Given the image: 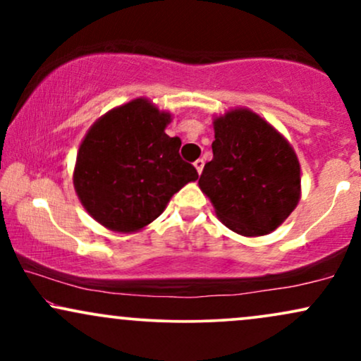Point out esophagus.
Listing matches in <instances>:
<instances>
[{
  "instance_id": "34e87169",
  "label": "esophagus",
  "mask_w": 361,
  "mask_h": 361,
  "mask_svg": "<svg viewBox=\"0 0 361 361\" xmlns=\"http://www.w3.org/2000/svg\"><path fill=\"white\" fill-rule=\"evenodd\" d=\"M195 168H197V171H198V175H200V173L202 171H204V164H205V161L204 159H202V157H200V159H197V161H195Z\"/></svg>"
}]
</instances>
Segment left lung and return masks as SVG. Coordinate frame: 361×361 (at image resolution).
<instances>
[{
    "mask_svg": "<svg viewBox=\"0 0 361 361\" xmlns=\"http://www.w3.org/2000/svg\"><path fill=\"white\" fill-rule=\"evenodd\" d=\"M214 159L204 166L202 192L234 233L255 238L275 231L300 198V164L287 139L247 109L214 120Z\"/></svg>",
    "mask_w": 361,
    "mask_h": 361,
    "instance_id": "1",
    "label": "left lung"
}]
</instances>
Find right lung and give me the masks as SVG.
Segmentation results:
<instances>
[{"label": "right lung", "mask_w": 361, "mask_h": 361, "mask_svg": "<svg viewBox=\"0 0 361 361\" xmlns=\"http://www.w3.org/2000/svg\"><path fill=\"white\" fill-rule=\"evenodd\" d=\"M171 115L146 98L110 110L82 139L74 188L106 229L135 233L163 214L169 198L198 178L180 156V137L164 132Z\"/></svg>", "instance_id": "add662e5"}]
</instances>
